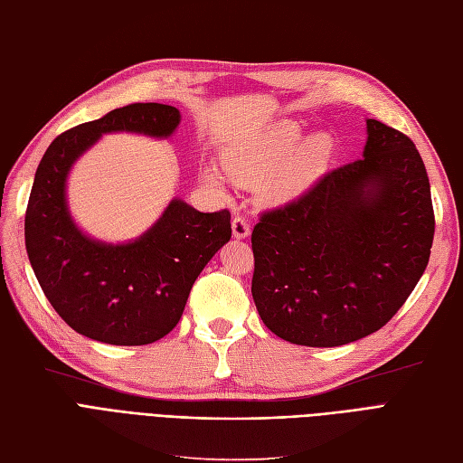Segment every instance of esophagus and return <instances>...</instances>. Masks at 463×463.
<instances>
[{
  "label": "esophagus",
  "mask_w": 463,
  "mask_h": 463,
  "mask_svg": "<svg viewBox=\"0 0 463 463\" xmlns=\"http://www.w3.org/2000/svg\"><path fill=\"white\" fill-rule=\"evenodd\" d=\"M232 234L238 241H242V238L250 236V225L244 217H234L232 219Z\"/></svg>",
  "instance_id": "34e87169"
}]
</instances>
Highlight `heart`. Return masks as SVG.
<instances>
[{"label":"heart","mask_w":463,"mask_h":463,"mask_svg":"<svg viewBox=\"0 0 463 463\" xmlns=\"http://www.w3.org/2000/svg\"><path fill=\"white\" fill-rule=\"evenodd\" d=\"M302 138V127L296 121H279L263 128L246 144L232 147L225 156L227 175L238 184L256 186L263 180L260 196L271 207L288 205L302 198L317 181L331 152L325 134ZM205 186L217 196L227 194V178L210 165L202 173Z\"/></svg>","instance_id":"heart-1"}]
</instances>
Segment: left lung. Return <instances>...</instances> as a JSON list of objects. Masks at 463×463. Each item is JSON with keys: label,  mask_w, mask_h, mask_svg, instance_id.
I'll return each instance as SVG.
<instances>
[{"label": "left lung", "mask_w": 463, "mask_h": 463, "mask_svg": "<svg viewBox=\"0 0 463 463\" xmlns=\"http://www.w3.org/2000/svg\"><path fill=\"white\" fill-rule=\"evenodd\" d=\"M435 213L413 142L367 118L362 159L326 173L251 232V296L267 329L333 348L379 331L429 263Z\"/></svg>", "instance_id": "obj_1"}]
</instances>
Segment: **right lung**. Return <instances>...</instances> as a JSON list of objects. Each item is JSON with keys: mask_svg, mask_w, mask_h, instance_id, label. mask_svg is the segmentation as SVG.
<instances>
[{"mask_svg": "<svg viewBox=\"0 0 463 463\" xmlns=\"http://www.w3.org/2000/svg\"><path fill=\"white\" fill-rule=\"evenodd\" d=\"M181 111L132 103L74 127L50 144L36 169L24 217L34 275L71 329L115 346H142L181 321L194 280L231 241L227 210L202 213L175 198L134 241L109 244L79 229L67 205V176L86 150L109 132L169 138Z\"/></svg>", "mask_w": 463, "mask_h": 463, "instance_id": "obj_1", "label": "right lung"}]
</instances>
